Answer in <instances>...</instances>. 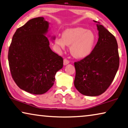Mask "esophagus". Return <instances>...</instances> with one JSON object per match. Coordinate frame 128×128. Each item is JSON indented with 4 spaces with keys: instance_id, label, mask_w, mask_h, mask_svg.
Listing matches in <instances>:
<instances>
[{
    "instance_id": "esophagus-1",
    "label": "esophagus",
    "mask_w": 128,
    "mask_h": 128,
    "mask_svg": "<svg viewBox=\"0 0 128 128\" xmlns=\"http://www.w3.org/2000/svg\"><path fill=\"white\" fill-rule=\"evenodd\" d=\"M69 62H70V61L68 60H67V59H66V58H64V65L68 64V63H69Z\"/></svg>"
}]
</instances>
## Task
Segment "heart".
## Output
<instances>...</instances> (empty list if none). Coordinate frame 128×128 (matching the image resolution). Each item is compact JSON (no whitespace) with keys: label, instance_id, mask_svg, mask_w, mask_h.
I'll list each match as a JSON object with an SVG mask.
<instances>
[{"label":"heart","instance_id":"1","mask_svg":"<svg viewBox=\"0 0 128 128\" xmlns=\"http://www.w3.org/2000/svg\"><path fill=\"white\" fill-rule=\"evenodd\" d=\"M95 42V36L92 32L82 28L66 29L62 38H56V45L62 49L70 45V52L76 58H82L92 52Z\"/></svg>","mask_w":128,"mask_h":128}]
</instances>
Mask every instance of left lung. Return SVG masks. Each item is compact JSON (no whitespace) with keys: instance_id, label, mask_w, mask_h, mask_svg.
<instances>
[{"instance_id":"8db88e82","label":"left lung","mask_w":128,"mask_h":128,"mask_svg":"<svg viewBox=\"0 0 128 128\" xmlns=\"http://www.w3.org/2000/svg\"><path fill=\"white\" fill-rule=\"evenodd\" d=\"M98 23V41L92 52L74 62V85L79 92L87 96H98L105 92L113 81L120 64L117 40Z\"/></svg>"}]
</instances>
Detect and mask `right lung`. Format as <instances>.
<instances>
[{
	"label": "right lung",
	"mask_w": 128,
	"mask_h": 128,
	"mask_svg": "<svg viewBox=\"0 0 128 128\" xmlns=\"http://www.w3.org/2000/svg\"><path fill=\"white\" fill-rule=\"evenodd\" d=\"M48 28L43 17L32 19L16 30L9 47L12 79L20 89L31 94L47 92L54 84L56 72L63 66L62 57L49 47L45 36Z\"/></svg>",
	"instance_id": "add662e5"
}]
</instances>
